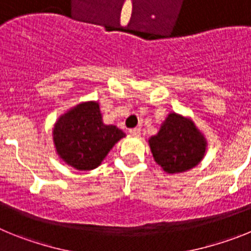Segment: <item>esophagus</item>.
<instances>
[{"mask_svg":"<svg viewBox=\"0 0 251 251\" xmlns=\"http://www.w3.org/2000/svg\"><path fill=\"white\" fill-rule=\"evenodd\" d=\"M129 134L133 137H139V134H141V129H139V128H133V129L129 130Z\"/></svg>","mask_w":251,"mask_h":251,"instance_id":"1","label":"esophagus"}]
</instances>
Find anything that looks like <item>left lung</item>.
Masks as SVG:
<instances>
[{
    "mask_svg": "<svg viewBox=\"0 0 251 251\" xmlns=\"http://www.w3.org/2000/svg\"><path fill=\"white\" fill-rule=\"evenodd\" d=\"M148 145L157 165L170 175L195 168L207 151V141L194 121L175 112L168 113Z\"/></svg>",
    "mask_w": 251,
    "mask_h": 251,
    "instance_id": "1",
    "label": "left lung"
}]
</instances>
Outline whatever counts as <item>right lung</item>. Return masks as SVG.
<instances>
[{
    "label": "right lung",
    "instance_id": "add662e5",
    "mask_svg": "<svg viewBox=\"0 0 251 251\" xmlns=\"http://www.w3.org/2000/svg\"><path fill=\"white\" fill-rule=\"evenodd\" d=\"M126 137L117 126L103 122L99 103L81 101L55 122L52 141L59 158L70 167L90 171L101 165L109 151Z\"/></svg>",
    "mask_w": 251,
    "mask_h": 251
}]
</instances>
